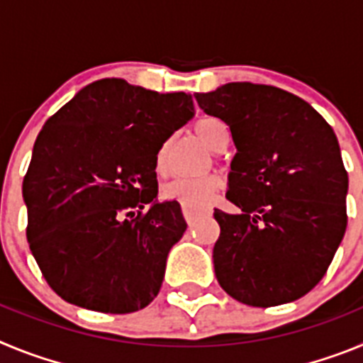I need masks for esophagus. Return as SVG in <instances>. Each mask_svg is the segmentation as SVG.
<instances>
[{"label": "esophagus", "instance_id": "obj_1", "mask_svg": "<svg viewBox=\"0 0 363 363\" xmlns=\"http://www.w3.org/2000/svg\"><path fill=\"white\" fill-rule=\"evenodd\" d=\"M182 211H184V216L185 220L189 221V223H192V221L196 220L200 214H205L209 213V207H203V209H194V207H189V205H182Z\"/></svg>", "mask_w": 363, "mask_h": 363}]
</instances>
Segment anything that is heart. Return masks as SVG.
Here are the masks:
<instances>
[{
  "instance_id": "b5f03b06",
  "label": "heart",
  "mask_w": 363,
  "mask_h": 363,
  "mask_svg": "<svg viewBox=\"0 0 363 363\" xmlns=\"http://www.w3.org/2000/svg\"><path fill=\"white\" fill-rule=\"evenodd\" d=\"M194 133L203 140L213 150H221L229 142V130L225 123L216 118H201L194 123ZM169 156V142L162 143L156 152V169L163 171ZM221 187V179L216 174L203 176H184L174 178L163 187V196L167 200H178L179 203L191 207H203L218 194Z\"/></svg>"
}]
</instances>
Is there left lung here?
<instances>
[{"label":"left lung","mask_w":363,"mask_h":363,"mask_svg":"<svg viewBox=\"0 0 363 363\" xmlns=\"http://www.w3.org/2000/svg\"><path fill=\"white\" fill-rule=\"evenodd\" d=\"M230 129L236 154L214 209L218 284L234 300L274 307L309 293L347 227V171L335 130L307 101L271 85L236 82L194 94Z\"/></svg>","instance_id":"left-lung-1"}]
</instances>
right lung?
Instances as JSON below:
<instances>
[{
    "label": "right lung",
    "instance_id": "add662e5",
    "mask_svg": "<svg viewBox=\"0 0 363 363\" xmlns=\"http://www.w3.org/2000/svg\"><path fill=\"white\" fill-rule=\"evenodd\" d=\"M192 114L185 92L105 78L47 120L23 200L32 256L57 296L111 314L156 298L167 255L187 229L178 201L156 200V152Z\"/></svg>",
    "mask_w": 363,
    "mask_h": 363
}]
</instances>
